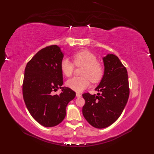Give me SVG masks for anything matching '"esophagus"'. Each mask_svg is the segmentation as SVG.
Segmentation results:
<instances>
[{
	"label": "esophagus",
	"instance_id": "1",
	"mask_svg": "<svg viewBox=\"0 0 154 154\" xmlns=\"http://www.w3.org/2000/svg\"><path fill=\"white\" fill-rule=\"evenodd\" d=\"M76 97H82V94H80V93H76Z\"/></svg>",
	"mask_w": 154,
	"mask_h": 154
}]
</instances>
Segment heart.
Masks as SVG:
<instances>
[{"mask_svg": "<svg viewBox=\"0 0 154 154\" xmlns=\"http://www.w3.org/2000/svg\"><path fill=\"white\" fill-rule=\"evenodd\" d=\"M74 63L77 67H83L81 74L83 76L74 77L66 82V85L76 92H82L90 86V80L98 82L103 76L104 68L97 62L96 55L88 51H81L73 54ZM60 69L66 76L73 73L74 65L68 58L64 57L60 62Z\"/></svg>", "mask_w": 154, "mask_h": 154, "instance_id": "obj_1", "label": "heart"}]
</instances>
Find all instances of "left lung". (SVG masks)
Returning <instances> with one entry per match:
<instances>
[{"mask_svg":"<svg viewBox=\"0 0 154 154\" xmlns=\"http://www.w3.org/2000/svg\"><path fill=\"white\" fill-rule=\"evenodd\" d=\"M103 60L104 74L95 88L101 94L82 95L85 101L83 115L96 128L109 127L119 118L127 105L130 92L127 69L117 56L108 54Z\"/></svg>","mask_w":154,"mask_h":154,"instance_id":"left-lung-1","label":"left lung"}]
</instances>
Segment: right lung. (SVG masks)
Returning a JSON list of instances; mask_svg holds the SVG:
<instances>
[{
	"instance_id": "1",
	"label": "right lung",
	"mask_w": 154,
	"mask_h": 154,
	"mask_svg": "<svg viewBox=\"0 0 154 154\" xmlns=\"http://www.w3.org/2000/svg\"><path fill=\"white\" fill-rule=\"evenodd\" d=\"M63 53L53 45L40 50L27 63L23 82V97L27 110L37 122L45 127L61 123L66 107L76 96L69 87H62L63 74L60 62ZM62 88L59 95L52 93Z\"/></svg>"
}]
</instances>
